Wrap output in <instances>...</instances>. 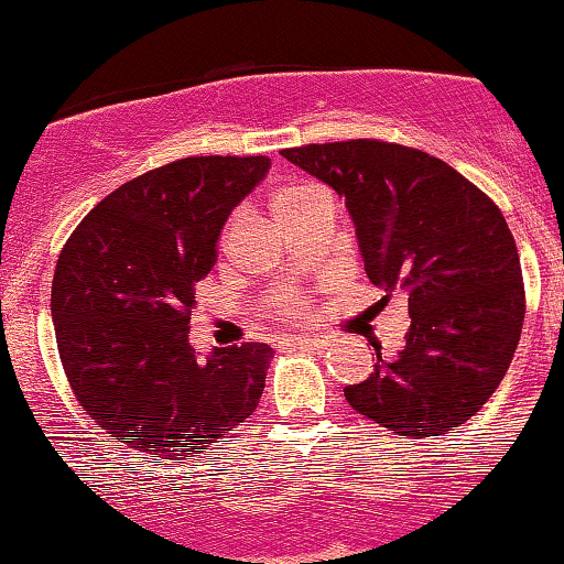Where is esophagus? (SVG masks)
<instances>
[{"instance_id":"34e87169","label":"esophagus","mask_w":564,"mask_h":564,"mask_svg":"<svg viewBox=\"0 0 564 564\" xmlns=\"http://www.w3.org/2000/svg\"><path fill=\"white\" fill-rule=\"evenodd\" d=\"M286 345L300 349H323L326 347V339H315V336H289Z\"/></svg>"}]
</instances>
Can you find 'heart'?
I'll list each match as a JSON object with an SVG mask.
<instances>
[{"mask_svg": "<svg viewBox=\"0 0 564 564\" xmlns=\"http://www.w3.org/2000/svg\"><path fill=\"white\" fill-rule=\"evenodd\" d=\"M315 187H304V185H296V187H283V191H278L273 196V215L278 217V223H281L283 217L291 215V212L296 209V206L302 204L304 198L313 193ZM300 310V302L296 300H283L281 302V313H296Z\"/></svg>", "mask_w": 564, "mask_h": 564, "instance_id": "heart-1", "label": "heart"}]
</instances>
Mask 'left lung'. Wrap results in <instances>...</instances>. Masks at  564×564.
Segmentation results:
<instances>
[{"mask_svg":"<svg viewBox=\"0 0 564 564\" xmlns=\"http://www.w3.org/2000/svg\"><path fill=\"white\" fill-rule=\"evenodd\" d=\"M334 187L352 217L366 275L408 294L398 358L345 387L347 403L411 440L445 435L485 405L514 358L525 318L520 257L501 209L416 148L347 140L281 151Z\"/></svg>","mask_w":564,"mask_h":564,"instance_id":"1","label":"left lung"}]
</instances>
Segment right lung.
Returning a JSON list of instances; mask_svg holds the SVG:
<instances>
[{
	"instance_id": "right-lung-1",
	"label": "right lung",
	"mask_w": 564,
	"mask_h": 564,
	"mask_svg": "<svg viewBox=\"0 0 564 564\" xmlns=\"http://www.w3.org/2000/svg\"><path fill=\"white\" fill-rule=\"evenodd\" d=\"M268 170V156L159 166L116 187L63 246L50 302L57 352L116 443L185 462L260 405L273 349L246 341L198 358L187 336L219 230Z\"/></svg>"
}]
</instances>
